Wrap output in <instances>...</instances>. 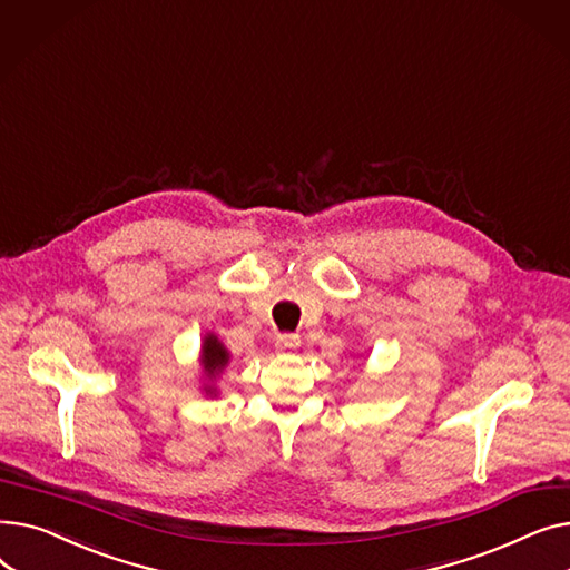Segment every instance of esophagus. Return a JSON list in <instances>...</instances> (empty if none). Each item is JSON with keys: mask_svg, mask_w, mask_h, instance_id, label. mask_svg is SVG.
<instances>
[{"mask_svg": "<svg viewBox=\"0 0 570 570\" xmlns=\"http://www.w3.org/2000/svg\"><path fill=\"white\" fill-rule=\"evenodd\" d=\"M297 346H301V337L293 335V333H284V335L277 337V348H279L282 353H291V351H295Z\"/></svg>", "mask_w": 570, "mask_h": 570, "instance_id": "obj_1", "label": "esophagus"}]
</instances>
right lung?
<instances>
[{
	"mask_svg": "<svg viewBox=\"0 0 570 570\" xmlns=\"http://www.w3.org/2000/svg\"><path fill=\"white\" fill-rule=\"evenodd\" d=\"M228 363V353L222 346V342L215 335L205 337V346H203V365L207 376H215L219 370H224Z\"/></svg>",
	"mask_w": 570,
	"mask_h": 570,
	"instance_id": "add662e5",
	"label": "right lung"
}]
</instances>
